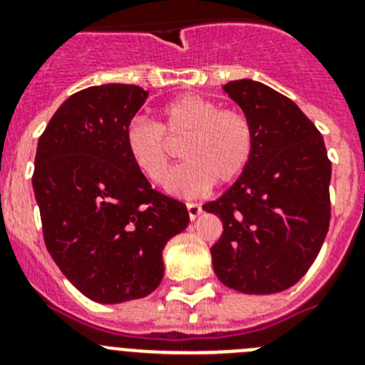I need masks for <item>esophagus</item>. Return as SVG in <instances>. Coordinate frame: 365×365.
<instances>
[{
    "label": "esophagus",
    "instance_id": "1",
    "mask_svg": "<svg viewBox=\"0 0 365 365\" xmlns=\"http://www.w3.org/2000/svg\"><path fill=\"white\" fill-rule=\"evenodd\" d=\"M186 210H188L190 219L193 221V219L199 217V214L202 212V206L197 205V202H186Z\"/></svg>",
    "mask_w": 365,
    "mask_h": 365
}]
</instances>
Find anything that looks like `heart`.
I'll use <instances>...</instances> for the list:
<instances>
[{
    "label": "heart",
    "mask_w": 365,
    "mask_h": 365,
    "mask_svg": "<svg viewBox=\"0 0 365 365\" xmlns=\"http://www.w3.org/2000/svg\"><path fill=\"white\" fill-rule=\"evenodd\" d=\"M167 137H182L185 163L170 173L168 192L199 195L217 180L228 185L240 179L252 160L256 133L243 113L221 109L215 100L201 95H180L160 108V120L135 117L125 125L124 144L130 159L151 182H163L170 166Z\"/></svg>",
    "instance_id": "obj_1"
}]
</instances>
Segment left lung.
Listing matches in <instances>:
<instances>
[{"label": "left lung", "instance_id": "left-lung-1", "mask_svg": "<svg viewBox=\"0 0 365 365\" xmlns=\"http://www.w3.org/2000/svg\"><path fill=\"white\" fill-rule=\"evenodd\" d=\"M256 133L243 175L202 210L222 221L210 248L215 276L245 294H274L305 276L331 221V160L302 109L272 87L234 80L222 87Z\"/></svg>", "mask_w": 365, "mask_h": 365}]
</instances>
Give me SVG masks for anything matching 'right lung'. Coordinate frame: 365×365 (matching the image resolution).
<instances>
[{
	"mask_svg": "<svg viewBox=\"0 0 365 365\" xmlns=\"http://www.w3.org/2000/svg\"><path fill=\"white\" fill-rule=\"evenodd\" d=\"M148 91L93 86L63 102L38 140L32 188L45 247L83 296L144 298L164 276L168 240L188 227L185 202L151 188L124 144Z\"/></svg>",
	"mask_w": 365,
	"mask_h": 365,
	"instance_id": "add662e5",
	"label": "right lung"
}]
</instances>
